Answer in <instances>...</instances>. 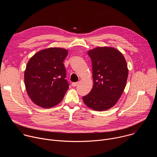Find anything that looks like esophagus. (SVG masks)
I'll list each match as a JSON object with an SVG mask.
<instances>
[{
    "label": "esophagus",
    "mask_w": 157,
    "mask_h": 157,
    "mask_svg": "<svg viewBox=\"0 0 157 157\" xmlns=\"http://www.w3.org/2000/svg\"><path fill=\"white\" fill-rule=\"evenodd\" d=\"M78 83H79V82H73V83H72V86H73V87H75V86H76L78 84Z\"/></svg>",
    "instance_id": "1"
}]
</instances>
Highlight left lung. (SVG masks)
<instances>
[{
	"instance_id": "8db88e82",
	"label": "left lung",
	"mask_w": 157,
	"mask_h": 157,
	"mask_svg": "<svg viewBox=\"0 0 157 157\" xmlns=\"http://www.w3.org/2000/svg\"><path fill=\"white\" fill-rule=\"evenodd\" d=\"M91 59L93 87L83 96L84 104L94 110L113 107L125 87L128 68L126 60L118 50L112 47H96L87 52Z\"/></svg>"
}]
</instances>
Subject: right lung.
I'll use <instances>...</instances> for the list:
<instances>
[{
    "label": "right lung",
    "mask_w": 157,
    "mask_h": 157,
    "mask_svg": "<svg viewBox=\"0 0 157 157\" xmlns=\"http://www.w3.org/2000/svg\"><path fill=\"white\" fill-rule=\"evenodd\" d=\"M68 50L48 48L35 53L24 73L26 91L37 105L50 108L58 104L69 88L63 61Z\"/></svg>",
    "instance_id": "right-lung-1"
}]
</instances>
